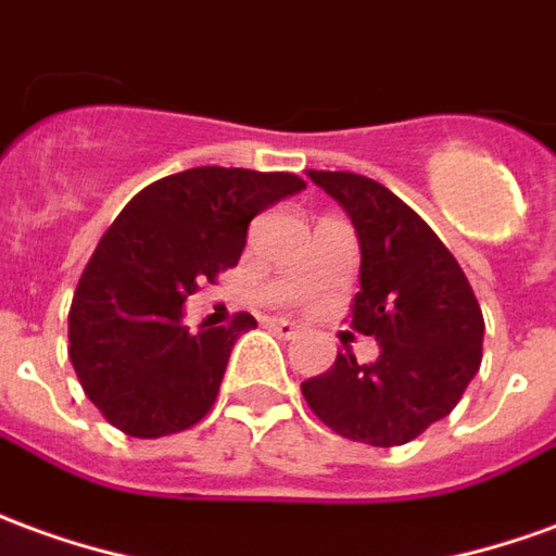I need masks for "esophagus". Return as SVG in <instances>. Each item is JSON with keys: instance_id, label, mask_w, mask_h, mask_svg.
Here are the masks:
<instances>
[{"instance_id": "obj_1", "label": "esophagus", "mask_w": 556, "mask_h": 556, "mask_svg": "<svg viewBox=\"0 0 556 556\" xmlns=\"http://www.w3.org/2000/svg\"><path fill=\"white\" fill-rule=\"evenodd\" d=\"M267 328L277 333V337H282V340H294L301 333V328L294 321H289V318H267Z\"/></svg>"}]
</instances>
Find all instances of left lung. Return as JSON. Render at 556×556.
<instances>
[{
	"label": "left lung",
	"mask_w": 556,
	"mask_h": 556,
	"mask_svg": "<svg viewBox=\"0 0 556 556\" xmlns=\"http://www.w3.org/2000/svg\"><path fill=\"white\" fill-rule=\"evenodd\" d=\"M349 213L361 243L352 328L379 340V358L340 352L301 382L309 409L345 440L391 448L457 406L479 372L484 318L454 255L391 189L352 170H306Z\"/></svg>",
	"instance_id": "left-lung-1"
}]
</instances>
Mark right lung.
Returning <instances> with one entry per match:
<instances>
[{
    "instance_id": "add662e5",
    "label": "right lung",
    "mask_w": 556,
    "mask_h": 556,
    "mask_svg": "<svg viewBox=\"0 0 556 556\" xmlns=\"http://www.w3.org/2000/svg\"><path fill=\"white\" fill-rule=\"evenodd\" d=\"M306 189L286 170L189 168L141 189L104 231L68 313V358L99 413L156 440L211 413L240 333L184 325V301L235 267L262 211Z\"/></svg>"
}]
</instances>
